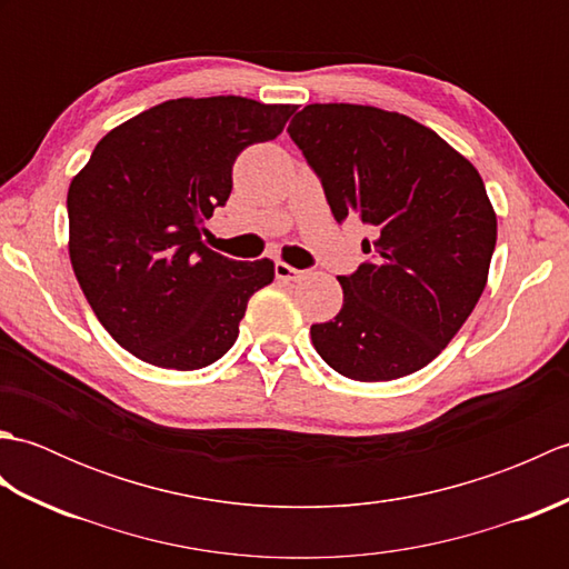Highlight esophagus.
I'll return each mask as SVG.
<instances>
[{"label": "esophagus", "mask_w": 569, "mask_h": 569, "mask_svg": "<svg viewBox=\"0 0 569 569\" xmlns=\"http://www.w3.org/2000/svg\"><path fill=\"white\" fill-rule=\"evenodd\" d=\"M276 278L278 281H286V283H291V281H298V278H303V271H298V269H293L291 263H286V261H276Z\"/></svg>", "instance_id": "34e87169"}]
</instances>
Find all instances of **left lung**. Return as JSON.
<instances>
[{
	"label": "left lung",
	"mask_w": 569,
	"mask_h": 569,
	"mask_svg": "<svg viewBox=\"0 0 569 569\" xmlns=\"http://www.w3.org/2000/svg\"><path fill=\"white\" fill-rule=\"evenodd\" d=\"M288 134L342 222L371 227V259L337 276L345 303L310 328L342 377L391 381L422 369L471 316L497 247L485 180L432 129L371 104H308Z\"/></svg>",
	"instance_id": "8db88e82"
}]
</instances>
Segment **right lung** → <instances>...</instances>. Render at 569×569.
I'll return each instance as SVG.
<instances>
[{
  "mask_svg": "<svg viewBox=\"0 0 569 569\" xmlns=\"http://www.w3.org/2000/svg\"><path fill=\"white\" fill-rule=\"evenodd\" d=\"M293 104L237 94L178 98L100 139L70 180V263L94 316L127 352L192 371L237 342L273 261H234L202 244L232 192V166L281 134Z\"/></svg>",
  "mask_w": 569,
  "mask_h": 569,
  "instance_id": "obj_1",
  "label": "right lung"
}]
</instances>
